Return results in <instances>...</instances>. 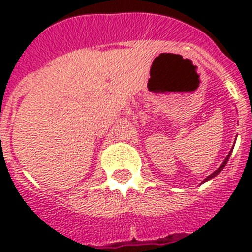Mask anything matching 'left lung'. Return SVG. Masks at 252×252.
Masks as SVG:
<instances>
[{
	"label": "left lung",
	"mask_w": 252,
	"mask_h": 252,
	"mask_svg": "<svg viewBox=\"0 0 252 252\" xmlns=\"http://www.w3.org/2000/svg\"><path fill=\"white\" fill-rule=\"evenodd\" d=\"M231 152H233V150H231ZM231 152H230V153H231ZM230 153H229V154H227V157H226V158H225V161H223V162H222V165H221V166H220V167H219V168H217V170H216V171H215V172H212V174H211V175H209V176H208V178H207V179H205V180H204V182H207V180H209V179H212V178H215V176H216V175H219V174H220V172H221V171H222V170H223V167H225V166H226V163H227V161H229V157H230Z\"/></svg>",
	"instance_id": "obj_1"
}]
</instances>
